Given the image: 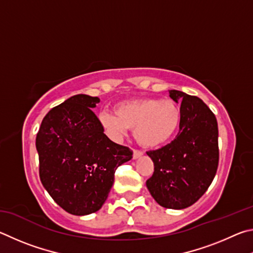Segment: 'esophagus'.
I'll return each mask as SVG.
<instances>
[{
    "label": "esophagus",
    "instance_id": "34e87169",
    "mask_svg": "<svg viewBox=\"0 0 253 253\" xmlns=\"http://www.w3.org/2000/svg\"><path fill=\"white\" fill-rule=\"evenodd\" d=\"M143 156V152L140 151V150H133V159H138Z\"/></svg>",
    "mask_w": 253,
    "mask_h": 253
}]
</instances>
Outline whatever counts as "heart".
<instances>
[{
	"label": "heart",
	"mask_w": 253,
	"mask_h": 253,
	"mask_svg": "<svg viewBox=\"0 0 253 253\" xmlns=\"http://www.w3.org/2000/svg\"><path fill=\"white\" fill-rule=\"evenodd\" d=\"M99 121L115 139L134 129L136 141L143 147L157 148L173 138L181 122V111L173 101L166 99H132L115 105L114 113L101 112Z\"/></svg>",
	"instance_id": "obj_1"
}]
</instances>
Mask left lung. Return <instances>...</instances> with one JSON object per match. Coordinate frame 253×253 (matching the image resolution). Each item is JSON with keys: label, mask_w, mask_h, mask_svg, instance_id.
Wrapping results in <instances>:
<instances>
[{"label": "left lung", "mask_w": 253, "mask_h": 253, "mask_svg": "<svg viewBox=\"0 0 253 253\" xmlns=\"http://www.w3.org/2000/svg\"><path fill=\"white\" fill-rule=\"evenodd\" d=\"M181 103L179 133L171 143L148 151L154 172L147 188L154 200L167 209H184L197 202L210 187L219 165L218 122L198 96L170 90Z\"/></svg>", "instance_id": "obj_1"}]
</instances>
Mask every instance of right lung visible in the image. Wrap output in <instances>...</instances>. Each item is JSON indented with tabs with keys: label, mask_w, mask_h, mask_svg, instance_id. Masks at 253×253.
Wrapping results in <instances>:
<instances>
[{
	"label": "right lung",
	"mask_w": 253,
	"mask_h": 253,
	"mask_svg": "<svg viewBox=\"0 0 253 253\" xmlns=\"http://www.w3.org/2000/svg\"><path fill=\"white\" fill-rule=\"evenodd\" d=\"M99 102L97 96H71L48 111L35 141L43 187L62 209L74 215L101 209L115 170L133 154L103 133L91 110Z\"/></svg>",
	"instance_id": "right-lung-1"
}]
</instances>
